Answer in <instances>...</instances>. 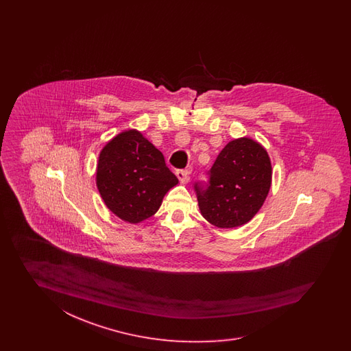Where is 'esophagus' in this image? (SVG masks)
I'll use <instances>...</instances> for the list:
<instances>
[{"mask_svg":"<svg viewBox=\"0 0 351 351\" xmlns=\"http://www.w3.org/2000/svg\"><path fill=\"white\" fill-rule=\"evenodd\" d=\"M177 177H178L179 182L180 183H188L189 182V179H191V171L189 169H179L177 171Z\"/></svg>","mask_w":351,"mask_h":351,"instance_id":"1","label":"esophagus"}]
</instances>
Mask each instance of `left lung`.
<instances>
[{
  "instance_id": "obj_1",
  "label": "left lung",
  "mask_w": 351,
  "mask_h": 351,
  "mask_svg": "<svg viewBox=\"0 0 351 351\" xmlns=\"http://www.w3.org/2000/svg\"><path fill=\"white\" fill-rule=\"evenodd\" d=\"M208 176L207 184L194 183L202 216L218 228H234L250 222L261 208L272 167L260 143L239 138L221 150Z\"/></svg>"
}]
</instances>
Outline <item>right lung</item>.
<instances>
[{
    "label": "right lung",
    "instance_id": "right-lung-1",
    "mask_svg": "<svg viewBox=\"0 0 351 351\" xmlns=\"http://www.w3.org/2000/svg\"><path fill=\"white\" fill-rule=\"evenodd\" d=\"M178 178L165 165L162 152L132 129L114 136L100 152L97 186L106 207L129 223L157 212Z\"/></svg>",
    "mask_w": 351,
    "mask_h": 351
}]
</instances>
